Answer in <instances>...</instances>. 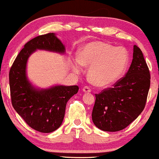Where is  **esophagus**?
<instances>
[{
    "label": "esophagus",
    "mask_w": 159,
    "mask_h": 159,
    "mask_svg": "<svg viewBox=\"0 0 159 159\" xmlns=\"http://www.w3.org/2000/svg\"><path fill=\"white\" fill-rule=\"evenodd\" d=\"M83 90L84 93H90L91 89L89 87V86H84L83 89Z\"/></svg>",
    "instance_id": "1"
}]
</instances>
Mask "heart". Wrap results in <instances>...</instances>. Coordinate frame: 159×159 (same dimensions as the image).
I'll list each match as a JSON object with an SVG mask.
<instances>
[{"mask_svg":"<svg viewBox=\"0 0 159 159\" xmlns=\"http://www.w3.org/2000/svg\"><path fill=\"white\" fill-rule=\"evenodd\" d=\"M128 53L123 47H114L102 41L89 43L82 48L80 58L74 61L76 73L82 66L89 67V77L93 84L106 86L115 83L122 76L128 63Z\"/></svg>","mask_w":159,"mask_h":159,"instance_id":"1","label":"heart"}]
</instances>
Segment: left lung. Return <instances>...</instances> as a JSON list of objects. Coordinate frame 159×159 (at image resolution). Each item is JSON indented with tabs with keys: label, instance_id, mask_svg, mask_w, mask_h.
Wrapping results in <instances>:
<instances>
[{
	"label": "left lung",
	"instance_id": "8db88e82",
	"mask_svg": "<svg viewBox=\"0 0 159 159\" xmlns=\"http://www.w3.org/2000/svg\"><path fill=\"white\" fill-rule=\"evenodd\" d=\"M150 72L142 50L134 45L133 59L125 76L96 94L92 119L97 128L117 132L126 128L143 111L150 88Z\"/></svg>",
	"mask_w": 159,
	"mask_h": 159
}]
</instances>
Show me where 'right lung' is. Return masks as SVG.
Masks as SVG:
<instances>
[{
	"label": "right lung",
	"mask_w": 159,
	"mask_h": 159,
	"mask_svg": "<svg viewBox=\"0 0 159 159\" xmlns=\"http://www.w3.org/2000/svg\"><path fill=\"white\" fill-rule=\"evenodd\" d=\"M37 49L64 53V45L53 33L37 36L24 45L9 72L11 103L16 112L34 130L49 133L61 125L68 100L76 94L78 86H56L35 89L26 76L27 59Z\"/></svg>",
	"instance_id": "add662e5"
}]
</instances>
